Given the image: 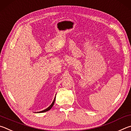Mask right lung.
Here are the masks:
<instances>
[{"label":"right lung","mask_w":131,"mask_h":131,"mask_svg":"<svg viewBox=\"0 0 131 131\" xmlns=\"http://www.w3.org/2000/svg\"><path fill=\"white\" fill-rule=\"evenodd\" d=\"M55 98H56V96H55V97H54V100H53V101L52 102V104L50 105L49 107H47V109H45V110H43V111H40V112H37V113H43V112H47V111H49V110L52 108V106H53V105H54V101H55Z\"/></svg>","instance_id":"obj_1"}]
</instances>
